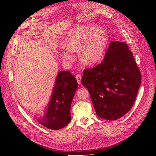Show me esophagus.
<instances>
[{
    "instance_id": "esophagus-1",
    "label": "esophagus",
    "mask_w": 156,
    "mask_h": 156,
    "mask_svg": "<svg viewBox=\"0 0 156 156\" xmlns=\"http://www.w3.org/2000/svg\"><path fill=\"white\" fill-rule=\"evenodd\" d=\"M76 79L77 80L78 83L80 85L81 84V76L80 75H77L76 76Z\"/></svg>"
}]
</instances>
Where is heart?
<instances>
[{"instance_id":"heart-1","label":"heart","mask_w":156,"mask_h":156,"mask_svg":"<svg viewBox=\"0 0 156 156\" xmlns=\"http://www.w3.org/2000/svg\"><path fill=\"white\" fill-rule=\"evenodd\" d=\"M108 42L107 33L102 27L79 25L64 36L62 45L65 48L61 51L60 56L64 62L69 64L74 59L72 52L80 51L81 61L88 66L94 65L102 59Z\"/></svg>"}]
</instances>
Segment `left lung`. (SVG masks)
Segmentation results:
<instances>
[{
  "instance_id": "8db88e82",
  "label": "left lung",
  "mask_w": 156,
  "mask_h": 156,
  "mask_svg": "<svg viewBox=\"0 0 156 156\" xmlns=\"http://www.w3.org/2000/svg\"><path fill=\"white\" fill-rule=\"evenodd\" d=\"M81 83L88 89L97 115L112 121L132 109L141 74L127 44L114 41L101 64L83 71Z\"/></svg>"
}]
</instances>
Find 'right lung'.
I'll use <instances>...</instances> for the list:
<instances>
[{
    "label": "right lung",
    "mask_w": 156,
    "mask_h": 156,
    "mask_svg": "<svg viewBox=\"0 0 156 156\" xmlns=\"http://www.w3.org/2000/svg\"><path fill=\"white\" fill-rule=\"evenodd\" d=\"M77 88L76 80L69 71L57 73L44 115L37 119L39 123L54 130L66 126L71 121V105Z\"/></svg>",
    "instance_id": "obj_1"
}]
</instances>
